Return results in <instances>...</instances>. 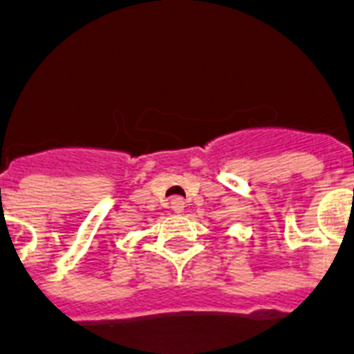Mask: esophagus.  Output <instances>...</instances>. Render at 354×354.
I'll list each match as a JSON object with an SVG mask.
<instances>
[{
  "instance_id": "34e87169",
  "label": "esophagus",
  "mask_w": 354,
  "mask_h": 354,
  "mask_svg": "<svg viewBox=\"0 0 354 354\" xmlns=\"http://www.w3.org/2000/svg\"><path fill=\"white\" fill-rule=\"evenodd\" d=\"M171 207L174 213H182L183 207H185V202L182 198H172L171 200Z\"/></svg>"
}]
</instances>
